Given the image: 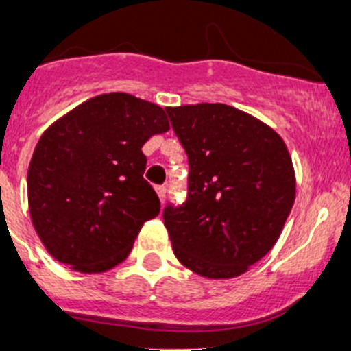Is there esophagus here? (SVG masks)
I'll list each match as a JSON object with an SVG mask.
<instances>
[{
  "label": "esophagus",
  "mask_w": 351,
  "mask_h": 351,
  "mask_svg": "<svg viewBox=\"0 0 351 351\" xmlns=\"http://www.w3.org/2000/svg\"><path fill=\"white\" fill-rule=\"evenodd\" d=\"M156 192H157V195H159L160 202H165V199H166V186L165 185L156 186Z\"/></svg>",
  "instance_id": "esophagus-1"
}]
</instances>
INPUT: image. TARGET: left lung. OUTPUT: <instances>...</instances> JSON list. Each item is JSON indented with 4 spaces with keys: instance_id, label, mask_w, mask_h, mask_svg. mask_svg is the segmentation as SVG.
Returning <instances> with one entry per match:
<instances>
[{
    "instance_id": "obj_1",
    "label": "left lung",
    "mask_w": 351,
    "mask_h": 351,
    "mask_svg": "<svg viewBox=\"0 0 351 351\" xmlns=\"http://www.w3.org/2000/svg\"><path fill=\"white\" fill-rule=\"evenodd\" d=\"M189 156V197L165 209L176 260L206 279H234L280 237L296 197L286 143L225 104L168 107Z\"/></svg>"
}]
</instances>
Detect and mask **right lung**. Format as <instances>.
Wrapping results in <instances>:
<instances>
[{
  "instance_id": "right-lung-1",
  "label": "right lung",
  "mask_w": 351,
  "mask_h": 351,
  "mask_svg": "<svg viewBox=\"0 0 351 351\" xmlns=\"http://www.w3.org/2000/svg\"><path fill=\"white\" fill-rule=\"evenodd\" d=\"M162 107L130 93L83 101L47 128L27 171L31 221L45 250L81 274L123 263L160 202L142 147L166 133Z\"/></svg>"
}]
</instances>
